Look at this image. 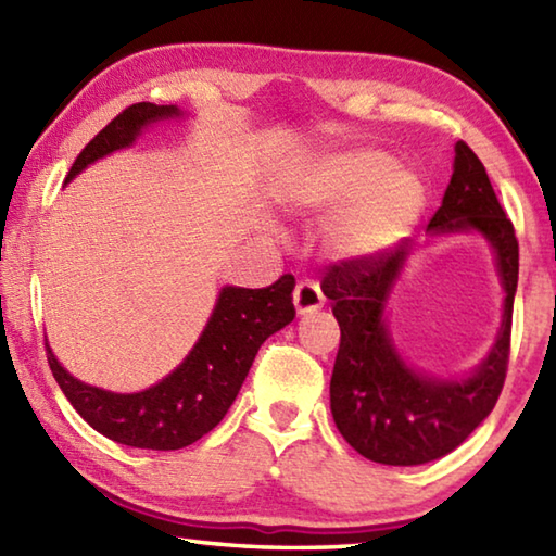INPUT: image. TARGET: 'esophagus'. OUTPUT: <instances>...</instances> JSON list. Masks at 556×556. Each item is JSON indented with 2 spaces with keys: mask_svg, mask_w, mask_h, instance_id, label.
I'll return each instance as SVG.
<instances>
[{
  "mask_svg": "<svg viewBox=\"0 0 556 556\" xmlns=\"http://www.w3.org/2000/svg\"><path fill=\"white\" fill-rule=\"evenodd\" d=\"M294 306H296V314H314L324 306V294L316 281L312 279L299 281L294 289Z\"/></svg>",
  "mask_w": 556,
  "mask_h": 556,
  "instance_id": "obj_1",
  "label": "esophagus"
}]
</instances>
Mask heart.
<instances>
[{"label":"heart","instance_id":"obj_1","mask_svg":"<svg viewBox=\"0 0 556 556\" xmlns=\"http://www.w3.org/2000/svg\"><path fill=\"white\" fill-rule=\"evenodd\" d=\"M353 201L331 225V242L341 255L361 257L390 248L412 230L425 211V186L412 172L392 168L380 152H355L321 168V174L294 186L291 201L304 208H326Z\"/></svg>","mask_w":556,"mask_h":556}]
</instances>
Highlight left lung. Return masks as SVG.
Returning <instances> with one entry per match:
<instances>
[{
	"label": "left lung",
	"instance_id": "8db88e82",
	"mask_svg": "<svg viewBox=\"0 0 556 556\" xmlns=\"http://www.w3.org/2000/svg\"><path fill=\"white\" fill-rule=\"evenodd\" d=\"M427 230L429 235L478 232L495 252L505 289L503 324L491 353L466 378L441 380L412 368L384 324V304L412 255V240L338 262L326 269L321 281L341 326L331 375L333 421L357 454L384 466L429 464L464 444L501 397L510 357L520 250L485 166L466 142H456L454 174Z\"/></svg>",
	"mask_w": 556,
	"mask_h": 556
}]
</instances>
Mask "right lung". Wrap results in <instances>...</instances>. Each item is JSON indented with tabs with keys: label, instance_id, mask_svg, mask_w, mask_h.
Instances as JSON below:
<instances>
[{
	"label": "right lung",
	"instance_id": "obj_1",
	"mask_svg": "<svg viewBox=\"0 0 556 556\" xmlns=\"http://www.w3.org/2000/svg\"><path fill=\"white\" fill-rule=\"evenodd\" d=\"M181 115L184 112L176 105L154 102H137L119 112L78 154L65 184L98 159L135 144L142 129L154 122ZM294 285V277L285 275L265 289L223 287L191 353L174 372L142 392L119 394L80 382L55 361L46 343L51 372L73 409L102 437L135 448H184L208 434L228 414L260 345L291 324L296 314L291 304Z\"/></svg>",
	"mask_w": 556,
	"mask_h": 556
}]
</instances>
